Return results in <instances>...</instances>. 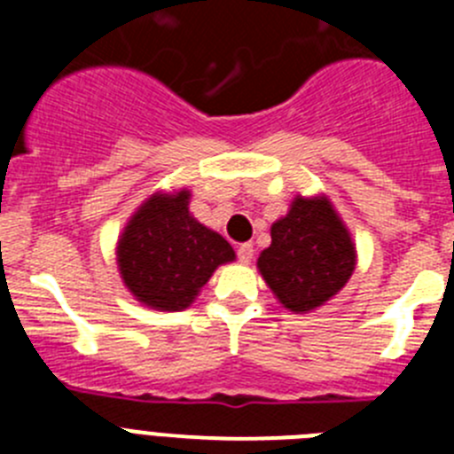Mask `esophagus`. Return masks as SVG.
Segmentation results:
<instances>
[{
  "instance_id": "34e87169",
  "label": "esophagus",
  "mask_w": 454,
  "mask_h": 454,
  "mask_svg": "<svg viewBox=\"0 0 454 454\" xmlns=\"http://www.w3.org/2000/svg\"><path fill=\"white\" fill-rule=\"evenodd\" d=\"M239 259L243 263H247V262H252V256H254V247H252V243H240L239 246Z\"/></svg>"
}]
</instances>
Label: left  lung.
Segmentation results:
<instances>
[{
	"mask_svg": "<svg viewBox=\"0 0 454 454\" xmlns=\"http://www.w3.org/2000/svg\"><path fill=\"white\" fill-rule=\"evenodd\" d=\"M270 247L259 270L277 300L291 311H309L336 295L355 270V246L325 198H295L270 230Z\"/></svg>",
	"mask_w": 454,
	"mask_h": 454,
	"instance_id": "8db88e82",
	"label": "left lung"
}]
</instances>
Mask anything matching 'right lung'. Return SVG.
Here are the masks:
<instances>
[{
    "mask_svg": "<svg viewBox=\"0 0 454 454\" xmlns=\"http://www.w3.org/2000/svg\"><path fill=\"white\" fill-rule=\"evenodd\" d=\"M188 191L152 195L118 243V266L127 288L161 311L186 309L215 268L236 256L223 236L188 214Z\"/></svg>",
    "mask_w": 454,
    "mask_h": 454,
    "instance_id": "1",
    "label": "right lung"
}]
</instances>
